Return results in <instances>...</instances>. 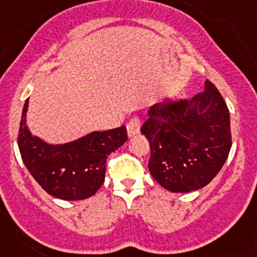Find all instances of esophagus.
Listing matches in <instances>:
<instances>
[{
    "instance_id": "34e87169",
    "label": "esophagus",
    "mask_w": 257,
    "mask_h": 257,
    "mask_svg": "<svg viewBox=\"0 0 257 257\" xmlns=\"http://www.w3.org/2000/svg\"><path fill=\"white\" fill-rule=\"evenodd\" d=\"M139 128H141V119H139V116H133L128 120V123H127V134H128V137L137 135L139 133Z\"/></svg>"
}]
</instances>
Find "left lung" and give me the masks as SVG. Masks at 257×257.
<instances>
[{
	"instance_id": "1",
	"label": "left lung",
	"mask_w": 257,
	"mask_h": 257,
	"mask_svg": "<svg viewBox=\"0 0 257 257\" xmlns=\"http://www.w3.org/2000/svg\"><path fill=\"white\" fill-rule=\"evenodd\" d=\"M141 133L151 148L152 177L175 193L206 186L223 167L232 144L227 105L209 80L192 98L151 106Z\"/></svg>"
}]
</instances>
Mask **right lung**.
<instances>
[{"label":"right lung","mask_w":257,"mask_h":257,"mask_svg":"<svg viewBox=\"0 0 257 257\" xmlns=\"http://www.w3.org/2000/svg\"><path fill=\"white\" fill-rule=\"evenodd\" d=\"M29 99L23 106L18 147L34 179L52 197L65 201L94 196L105 181L106 159L127 141L126 127L94 131L67 144H48L26 126Z\"/></svg>","instance_id":"add662e5"}]
</instances>
